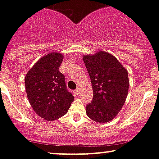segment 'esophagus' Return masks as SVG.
<instances>
[{
	"mask_svg": "<svg viewBox=\"0 0 159 159\" xmlns=\"http://www.w3.org/2000/svg\"><path fill=\"white\" fill-rule=\"evenodd\" d=\"M80 91H81V89H80V88H78L77 89L75 90V94H76V95H80Z\"/></svg>",
	"mask_w": 159,
	"mask_h": 159,
	"instance_id": "obj_1",
	"label": "esophagus"
}]
</instances>
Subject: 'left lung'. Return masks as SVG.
<instances>
[{"mask_svg":"<svg viewBox=\"0 0 159 159\" xmlns=\"http://www.w3.org/2000/svg\"><path fill=\"white\" fill-rule=\"evenodd\" d=\"M91 78L93 98L86 113L96 122L113 119L121 109L129 88L128 71L115 57L105 51L83 57Z\"/></svg>","mask_w":159,"mask_h":159,"instance_id":"left-lung-1","label":"left lung"}]
</instances>
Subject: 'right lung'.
Returning <instances> with one entry per match:
<instances>
[{"instance_id": "1", "label": "right lung", "mask_w": 159, "mask_h": 159, "mask_svg": "<svg viewBox=\"0 0 159 159\" xmlns=\"http://www.w3.org/2000/svg\"><path fill=\"white\" fill-rule=\"evenodd\" d=\"M64 56L51 53L41 57L25 77L27 95L34 111L47 121H54L69 109L74 96L59 71Z\"/></svg>"}]
</instances>
